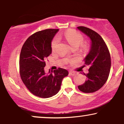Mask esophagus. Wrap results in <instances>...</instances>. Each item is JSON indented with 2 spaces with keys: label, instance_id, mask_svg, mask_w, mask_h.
I'll list each match as a JSON object with an SVG mask.
<instances>
[{
  "label": "esophagus",
  "instance_id": "esophagus-1",
  "mask_svg": "<svg viewBox=\"0 0 124 124\" xmlns=\"http://www.w3.org/2000/svg\"><path fill=\"white\" fill-rule=\"evenodd\" d=\"M69 74L70 75H72V76H74L76 74V72H74V71H70L69 72Z\"/></svg>",
  "mask_w": 124,
  "mask_h": 124
}]
</instances>
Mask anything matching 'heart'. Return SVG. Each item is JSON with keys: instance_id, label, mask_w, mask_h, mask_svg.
Masks as SVG:
<instances>
[{"instance_id": "heart-1", "label": "heart", "mask_w": 124, "mask_h": 124, "mask_svg": "<svg viewBox=\"0 0 124 124\" xmlns=\"http://www.w3.org/2000/svg\"><path fill=\"white\" fill-rule=\"evenodd\" d=\"M62 36H64L65 39L67 40L68 43L71 46L74 45H79L83 41V38L81 34L74 30H69L63 34L59 35V38H61ZM58 37H55L53 39L52 43V49L53 50H54L60 41Z\"/></svg>"}]
</instances>
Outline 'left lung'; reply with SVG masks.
Listing matches in <instances>:
<instances>
[{"label": "left lung", "instance_id": "left-lung-1", "mask_svg": "<svg viewBox=\"0 0 124 124\" xmlns=\"http://www.w3.org/2000/svg\"><path fill=\"white\" fill-rule=\"evenodd\" d=\"M77 29L90 41L89 51L84 58L83 66L89 67L88 73L84 74L87 79L78 88L84 93H93L102 88L108 79L111 66L110 54L103 39L98 33L86 27L79 26Z\"/></svg>", "mask_w": 124, "mask_h": 124}]
</instances>
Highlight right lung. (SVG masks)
Masks as SVG:
<instances>
[{"label":"right lung","instance_id":"1","mask_svg":"<svg viewBox=\"0 0 124 124\" xmlns=\"http://www.w3.org/2000/svg\"><path fill=\"white\" fill-rule=\"evenodd\" d=\"M59 29H46L30 36L22 46L20 57L21 79L30 92L40 98H49L58 93L63 79L69 74L59 68L45 72L47 57L52 53V41Z\"/></svg>","mask_w":124,"mask_h":124}]
</instances>
